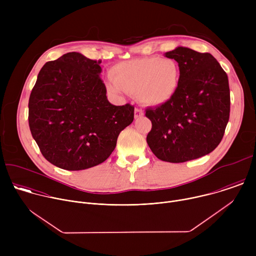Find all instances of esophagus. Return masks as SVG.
Wrapping results in <instances>:
<instances>
[{
  "instance_id": "obj_1",
  "label": "esophagus",
  "mask_w": 256,
  "mask_h": 256,
  "mask_svg": "<svg viewBox=\"0 0 256 256\" xmlns=\"http://www.w3.org/2000/svg\"><path fill=\"white\" fill-rule=\"evenodd\" d=\"M144 116V112L140 108H136L134 109V118H142Z\"/></svg>"
}]
</instances>
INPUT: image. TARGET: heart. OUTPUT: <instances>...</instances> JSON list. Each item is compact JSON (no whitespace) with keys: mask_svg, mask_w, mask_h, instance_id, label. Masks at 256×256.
<instances>
[{"mask_svg":"<svg viewBox=\"0 0 256 256\" xmlns=\"http://www.w3.org/2000/svg\"><path fill=\"white\" fill-rule=\"evenodd\" d=\"M110 78L112 83L107 84L109 92L134 94L144 104L157 106L175 95L180 68L172 58H134L116 64L110 70Z\"/></svg>","mask_w":256,"mask_h":256,"instance_id":"heart-1","label":"heart"}]
</instances>
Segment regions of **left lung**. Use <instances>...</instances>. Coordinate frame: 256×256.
I'll return each instance as SVG.
<instances>
[{
	"mask_svg": "<svg viewBox=\"0 0 256 256\" xmlns=\"http://www.w3.org/2000/svg\"><path fill=\"white\" fill-rule=\"evenodd\" d=\"M165 56L179 64V86L168 102L146 109L152 122L147 142L158 159L182 163L210 154L221 142L230 116L229 81L208 52L178 46Z\"/></svg>",
	"mask_w": 256,
	"mask_h": 256,
	"instance_id": "obj_1",
	"label": "left lung"
}]
</instances>
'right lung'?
<instances>
[{"instance_id":"add662e5","label":"right lung","mask_w":256,"mask_h":256,"mask_svg":"<svg viewBox=\"0 0 256 256\" xmlns=\"http://www.w3.org/2000/svg\"><path fill=\"white\" fill-rule=\"evenodd\" d=\"M100 64L68 52L42 68L31 91V134L44 157L62 169L83 170L104 162L134 120L132 105L107 100Z\"/></svg>"}]
</instances>
